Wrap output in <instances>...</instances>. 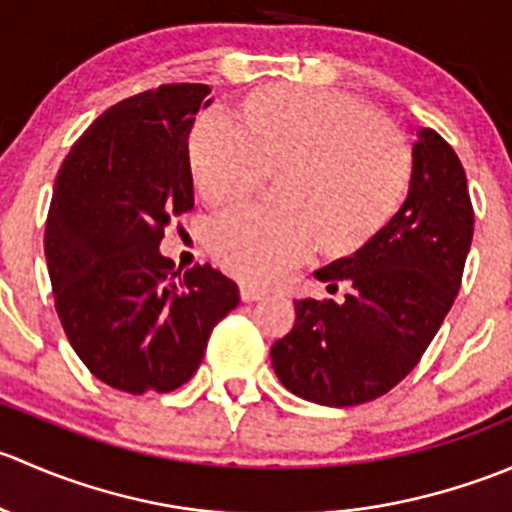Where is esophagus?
<instances>
[{
    "mask_svg": "<svg viewBox=\"0 0 512 512\" xmlns=\"http://www.w3.org/2000/svg\"><path fill=\"white\" fill-rule=\"evenodd\" d=\"M265 289L260 287H252V285H240V297L242 302H257V299L265 297Z\"/></svg>",
    "mask_w": 512,
    "mask_h": 512,
    "instance_id": "34e87169",
    "label": "esophagus"
}]
</instances>
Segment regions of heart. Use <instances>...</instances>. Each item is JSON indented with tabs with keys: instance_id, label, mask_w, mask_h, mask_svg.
Wrapping results in <instances>:
<instances>
[{
	"instance_id": "1",
	"label": "heart",
	"mask_w": 512,
	"mask_h": 512,
	"mask_svg": "<svg viewBox=\"0 0 512 512\" xmlns=\"http://www.w3.org/2000/svg\"><path fill=\"white\" fill-rule=\"evenodd\" d=\"M193 185L210 205L247 200L280 178V213L242 208L208 227L215 260L265 285L302 262L314 242L349 257L384 232L404 205L411 156L384 118L339 91L265 86L240 103V126L203 116L188 141Z\"/></svg>"
}]
</instances>
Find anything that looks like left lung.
Masks as SVG:
<instances>
[{"mask_svg": "<svg viewBox=\"0 0 512 512\" xmlns=\"http://www.w3.org/2000/svg\"><path fill=\"white\" fill-rule=\"evenodd\" d=\"M473 240V205L456 151L418 131L409 198L374 242L314 272L334 299L294 302V327L272 344L285 389L322 406H356L394 389L441 329Z\"/></svg>", "mask_w": 512, "mask_h": 512, "instance_id": "1", "label": "left lung"}]
</instances>
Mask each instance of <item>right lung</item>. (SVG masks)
<instances>
[{"label":"right lung","mask_w":512,"mask_h":512,"mask_svg":"<svg viewBox=\"0 0 512 512\" xmlns=\"http://www.w3.org/2000/svg\"><path fill=\"white\" fill-rule=\"evenodd\" d=\"M208 96L205 84H168L116 103L56 175L44 232L56 312L91 374L126 394L183 386L240 302L220 270L180 275L158 250L193 208L188 136Z\"/></svg>","instance_id":"right-lung-1"}]
</instances>
